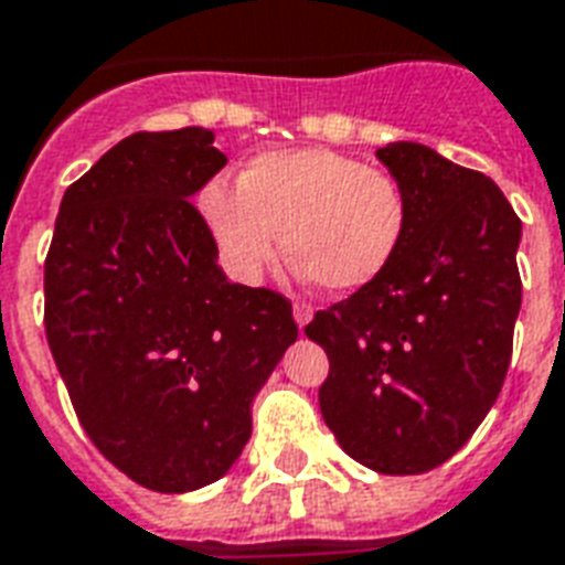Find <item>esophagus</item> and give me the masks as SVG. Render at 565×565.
<instances>
[{"instance_id":"esophagus-1","label":"esophagus","mask_w":565,"mask_h":565,"mask_svg":"<svg viewBox=\"0 0 565 565\" xmlns=\"http://www.w3.org/2000/svg\"><path fill=\"white\" fill-rule=\"evenodd\" d=\"M292 317H296L299 328H305L310 319H313V308H310L308 301H296V305H292Z\"/></svg>"}]
</instances>
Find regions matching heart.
Here are the masks:
<instances>
[{"instance_id": "obj_1", "label": "heart", "mask_w": 565, "mask_h": 565, "mask_svg": "<svg viewBox=\"0 0 565 565\" xmlns=\"http://www.w3.org/2000/svg\"><path fill=\"white\" fill-rule=\"evenodd\" d=\"M231 273L257 281L284 248L328 292H354L384 275L411 222L402 181L331 152H266L237 190L213 181L199 199Z\"/></svg>"}]
</instances>
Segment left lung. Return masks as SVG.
<instances>
[{
	"label": "left lung",
	"instance_id": "left-lung-1",
	"mask_svg": "<svg viewBox=\"0 0 565 565\" xmlns=\"http://www.w3.org/2000/svg\"><path fill=\"white\" fill-rule=\"evenodd\" d=\"M411 222L381 278L317 310L322 419L358 463L422 475L457 455L495 404L522 305V222L492 179L428 146L390 143Z\"/></svg>",
	"mask_w": 565,
	"mask_h": 565
}]
</instances>
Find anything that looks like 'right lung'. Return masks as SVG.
Returning a JSON list of instances; mask_svg holds the SVG:
<instances>
[{
	"label": "right lung",
	"instance_id": "right-lung-1",
	"mask_svg": "<svg viewBox=\"0 0 565 565\" xmlns=\"http://www.w3.org/2000/svg\"><path fill=\"white\" fill-rule=\"evenodd\" d=\"M228 163L207 128L137 131L61 199L43 326L93 446L154 492L220 481L252 398L299 328L266 287L231 284L190 195Z\"/></svg>",
	"mask_w": 565,
	"mask_h": 565
}]
</instances>
